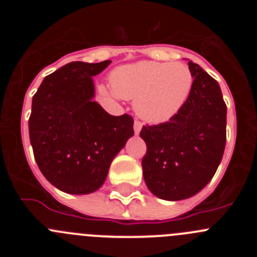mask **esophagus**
<instances>
[{"label": "esophagus", "mask_w": 257, "mask_h": 257, "mask_svg": "<svg viewBox=\"0 0 257 257\" xmlns=\"http://www.w3.org/2000/svg\"><path fill=\"white\" fill-rule=\"evenodd\" d=\"M142 128H143V123L140 121H138V119H136V121L134 122V131H135L136 135H138V134L142 131Z\"/></svg>", "instance_id": "esophagus-1"}]
</instances>
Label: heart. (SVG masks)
<instances>
[{
  "label": "heart",
  "mask_w": 257,
  "mask_h": 257,
  "mask_svg": "<svg viewBox=\"0 0 257 257\" xmlns=\"http://www.w3.org/2000/svg\"><path fill=\"white\" fill-rule=\"evenodd\" d=\"M110 81L113 96L135 100L140 117L160 123L180 112L192 92L194 77L184 63L139 61L113 70Z\"/></svg>",
  "instance_id": "1"
}]
</instances>
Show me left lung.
I'll use <instances>...</instances> for the list:
<instances>
[{
    "label": "left lung",
    "mask_w": 257,
    "mask_h": 257,
    "mask_svg": "<svg viewBox=\"0 0 257 257\" xmlns=\"http://www.w3.org/2000/svg\"><path fill=\"white\" fill-rule=\"evenodd\" d=\"M192 92L180 112L165 123L143 126L142 161L148 189L166 201L196 196L210 183L226 142V105L219 83L198 64L188 63Z\"/></svg>",
    "instance_id": "1"
}]
</instances>
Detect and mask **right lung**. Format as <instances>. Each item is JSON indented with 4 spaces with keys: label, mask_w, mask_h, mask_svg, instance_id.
<instances>
[{
    "label": "right lung",
    "mask_w": 257,
    "mask_h": 257,
    "mask_svg": "<svg viewBox=\"0 0 257 257\" xmlns=\"http://www.w3.org/2000/svg\"><path fill=\"white\" fill-rule=\"evenodd\" d=\"M112 61H73L45 77L29 117L36 162L45 178L69 194L94 193L113 158L134 135L131 115H110L94 101L92 77Z\"/></svg>",
    "instance_id": "1"
}]
</instances>
